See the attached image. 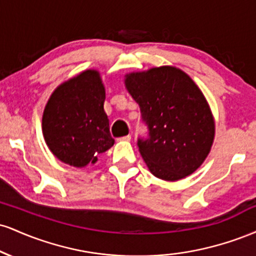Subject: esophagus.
<instances>
[{
	"mask_svg": "<svg viewBox=\"0 0 256 256\" xmlns=\"http://www.w3.org/2000/svg\"><path fill=\"white\" fill-rule=\"evenodd\" d=\"M118 140H124V142H130V140H131V136H130V134H128V136L120 137Z\"/></svg>",
	"mask_w": 256,
	"mask_h": 256,
	"instance_id": "34e87169",
	"label": "esophagus"
}]
</instances>
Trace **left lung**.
<instances>
[{"label":"left lung","mask_w":256,"mask_h":256,"mask_svg":"<svg viewBox=\"0 0 256 256\" xmlns=\"http://www.w3.org/2000/svg\"><path fill=\"white\" fill-rule=\"evenodd\" d=\"M125 86L140 106L148 140L137 144L155 177L176 182L192 174L212 148L216 122L200 88L173 66L125 76Z\"/></svg>","instance_id":"1"}]
</instances>
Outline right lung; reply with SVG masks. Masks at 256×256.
Instances as JSON below:
<instances>
[{
    "instance_id": "add662e5",
    "label": "right lung",
    "mask_w": 256,
    "mask_h": 256,
    "mask_svg": "<svg viewBox=\"0 0 256 256\" xmlns=\"http://www.w3.org/2000/svg\"><path fill=\"white\" fill-rule=\"evenodd\" d=\"M104 85L96 70H86L52 91L43 112L46 146L58 160L82 168L114 144L104 104Z\"/></svg>"
}]
</instances>
